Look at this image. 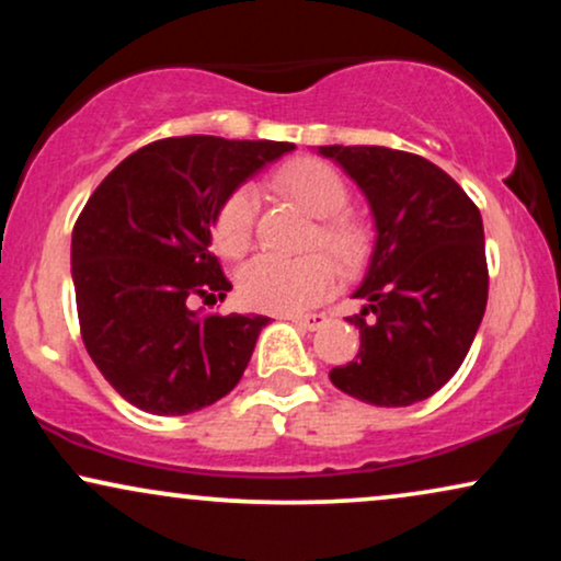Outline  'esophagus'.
<instances>
[{
    "mask_svg": "<svg viewBox=\"0 0 561 561\" xmlns=\"http://www.w3.org/2000/svg\"><path fill=\"white\" fill-rule=\"evenodd\" d=\"M287 321H293V324L300 327V330H319V327L327 321V317L324 313H306V317H287Z\"/></svg>",
    "mask_w": 561,
    "mask_h": 561,
    "instance_id": "esophagus-1",
    "label": "esophagus"
}]
</instances>
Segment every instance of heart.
Listing matches in <instances>:
<instances>
[{
    "instance_id": "1",
    "label": "heart",
    "mask_w": 561,
    "mask_h": 561,
    "mask_svg": "<svg viewBox=\"0 0 561 561\" xmlns=\"http://www.w3.org/2000/svg\"><path fill=\"white\" fill-rule=\"evenodd\" d=\"M272 190L298 203L317 218L311 244L330 253L343 272H356L371 250V231L358 216L347 214V186L340 173L313 158L289 160L274 171ZM255 199L248 190H237L218 205L214 218V248L224 259H242L253 242ZM244 306L268 313H300L317 306L334 287V266L321 253L298 261L255 259L237 279Z\"/></svg>"
}]
</instances>
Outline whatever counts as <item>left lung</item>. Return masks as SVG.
I'll list each match as a JSON object with an SVG mask.
<instances>
[{"label": "left lung", "mask_w": 561, "mask_h": 561, "mask_svg": "<svg viewBox=\"0 0 561 561\" xmlns=\"http://www.w3.org/2000/svg\"><path fill=\"white\" fill-rule=\"evenodd\" d=\"M369 199L377 242L347 317L362 332L334 388L364 403L411 405L456 375L485 313L488 263L478 205L446 171L390 147L327 145Z\"/></svg>", "instance_id": "left-lung-1"}]
</instances>
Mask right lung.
Listing matches in <instances>:
<instances>
[{
    "mask_svg": "<svg viewBox=\"0 0 561 561\" xmlns=\"http://www.w3.org/2000/svg\"><path fill=\"white\" fill-rule=\"evenodd\" d=\"M289 141L171 137L128 156L83 205L70 242L81 337L121 398L192 414L240 382L268 317L208 313L190 300L231 289L210 253L218 205L293 152Z\"/></svg>",
    "mask_w": 561,
    "mask_h": 561,
    "instance_id": "1",
    "label": "right lung"
}]
</instances>
